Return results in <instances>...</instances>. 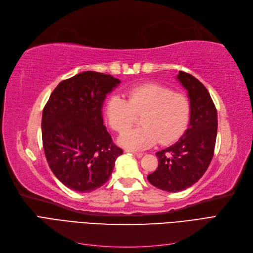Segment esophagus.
Segmentation results:
<instances>
[{
  "label": "esophagus",
  "instance_id": "34e87169",
  "mask_svg": "<svg viewBox=\"0 0 253 253\" xmlns=\"http://www.w3.org/2000/svg\"><path fill=\"white\" fill-rule=\"evenodd\" d=\"M126 152H127V153H132V154L134 155V156H136V157H138V158H140V157H142V153H139V152H134V151H129V150H126Z\"/></svg>",
  "mask_w": 253,
  "mask_h": 253
}]
</instances>
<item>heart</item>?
I'll return each mask as SVG.
<instances>
[{"label":"heart","mask_w":253,"mask_h":253,"mask_svg":"<svg viewBox=\"0 0 253 253\" xmlns=\"http://www.w3.org/2000/svg\"><path fill=\"white\" fill-rule=\"evenodd\" d=\"M127 100L113 95L105 105L110 126L119 134L125 133L143 115V127L122 135L119 143L128 149L143 150L154 145L168 144L178 139L185 132L191 113L187 96L159 84H143L127 90Z\"/></svg>","instance_id":"obj_1"}]
</instances>
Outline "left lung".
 <instances>
[{"label":"left lung","instance_id":"obj_1","mask_svg":"<svg viewBox=\"0 0 253 253\" xmlns=\"http://www.w3.org/2000/svg\"><path fill=\"white\" fill-rule=\"evenodd\" d=\"M177 80L188 90L189 127L177 142L156 153L158 168L148 175L153 186L167 192H179L200 180L212 160L217 134V112L208 89L185 72Z\"/></svg>","mask_w":253,"mask_h":253}]
</instances>
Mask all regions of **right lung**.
I'll return each instance as SVG.
<instances>
[{"mask_svg": "<svg viewBox=\"0 0 253 253\" xmlns=\"http://www.w3.org/2000/svg\"><path fill=\"white\" fill-rule=\"evenodd\" d=\"M119 83L111 75L83 72L60 82L44 106L45 157L56 177L77 192L104 185L124 153L102 118L104 99Z\"/></svg>", "mask_w": 253, "mask_h": 253, "instance_id": "right-lung-1", "label": "right lung"}]
</instances>
